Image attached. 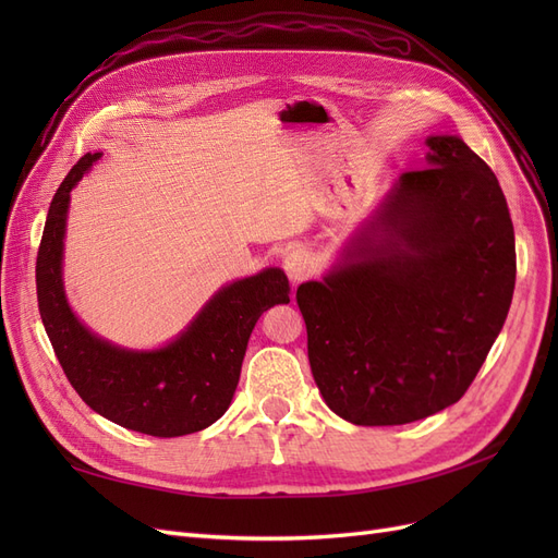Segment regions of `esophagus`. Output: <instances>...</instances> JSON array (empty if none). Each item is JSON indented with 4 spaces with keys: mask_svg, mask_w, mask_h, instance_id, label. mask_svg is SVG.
<instances>
[{
    "mask_svg": "<svg viewBox=\"0 0 558 558\" xmlns=\"http://www.w3.org/2000/svg\"><path fill=\"white\" fill-rule=\"evenodd\" d=\"M312 267H314V260H312V253L307 248H293V251L286 253L283 269H286V275L291 277L293 283L307 279L310 272H312Z\"/></svg>",
    "mask_w": 558,
    "mask_h": 558,
    "instance_id": "1",
    "label": "esophagus"
}]
</instances>
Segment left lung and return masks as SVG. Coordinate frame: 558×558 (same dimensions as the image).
Returning <instances> with one entry per match:
<instances>
[{"mask_svg":"<svg viewBox=\"0 0 558 558\" xmlns=\"http://www.w3.org/2000/svg\"><path fill=\"white\" fill-rule=\"evenodd\" d=\"M324 281L298 286L312 375L356 426L459 402L508 316L517 253L496 174L459 137H430Z\"/></svg>","mask_w":558,"mask_h":558,"instance_id":"left-lung-1","label":"left lung"}]
</instances>
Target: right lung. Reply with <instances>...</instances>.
Returning a JSON list of instances; mask_svg holds the SVG:
<instances>
[{"label": "right lung", "mask_w": 558, "mask_h": 558, "mask_svg": "<svg viewBox=\"0 0 558 558\" xmlns=\"http://www.w3.org/2000/svg\"><path fill=\"white\" fill-rule=\"evenodd\" d=\"M102 154H86L50 202L37 253V300L48 340L83 402L113 424L156 435L197 433L221 418L238 388L253 326L291 302L281 269L218 291L179 340L160 351H125L78 324L62 291V240L70 191Z\"/></svg>", "instance_id": "1"}]
</instances>
